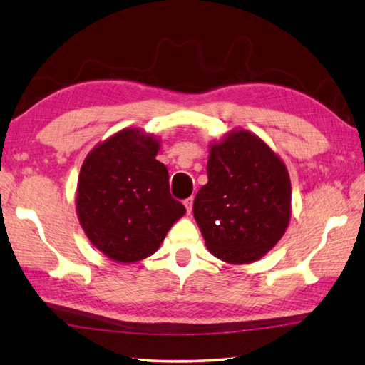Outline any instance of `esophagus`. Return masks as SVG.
<instances>
[{
    "instance_id": "esophagus-1",
    "label": "esophagus",
    "mask_w": 365,
    "mask_h": 365,
    "mask_svg": "<svg viewBox=\"0 0 365 365\" xmlns=\"http://www.w3.org/2000/svg\"><path fill=\"white\" fill-rule=\"evenodd\" d=\"M192 205H194V197L185 198V200H184V206H185V210H187V215H190V211H192Z\"/></svg>"
}]
</instances>
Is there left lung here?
Wrapping results in <instances>:
<instances>
[{
  "mask_svg": "<svg viewBox=\"0 0 365 365\" xmlns=\"http://www.w3.org/2000/svg\"><path fill=\"white\" fill-rule=\"evenodd\" d=\"M208 182L194 200V217L212 256L251 264L279 242L291 219V180L283 160L247 130L212 143Z\"/></svg>",
  "mask_w": 365,
  "mask_h": 365,
  "instance_id": "8db88e82",
  "label": "left lung"
}]
</instances>
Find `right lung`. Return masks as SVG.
<instances>
[{"label":"right lung","mask_w":365,"mask_h":365,"mask_svg":"<svg viewBox=\"0 0 365 365\" xmlns=\"http://www.w3.org/2000/svg\"><path fill=\"white\" fill-rule=\"evenodd\" d=\"M159 149L154 135L125 128L95 146L81 167L79 222L91 243L115 262L153 256L185 212L170 195L168 170L155 159Z\"/></svg>","instance_id":"obj_1"}]
</instances>
